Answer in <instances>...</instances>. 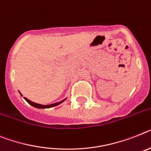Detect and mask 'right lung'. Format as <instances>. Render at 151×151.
Returning a JSON list of instances; mask_svg holds the SVG:
<instances>
[{"mask_svg": "<svg viewBox=\"0 0 151 151\" xmlns=\"http://www.w3.org/2000/svg\"><path fill=\"white\" fill-rule=\"evenodd\" d=\"M20 93V94L22 96V94H21V92H19ZM24 98L25 101L27 102V103L29 104L30 105H31V106H33V107H36V108H38V109H45V108H50V107H55V106H58V105L60 104L61 103H63L64 101H65L66 99H67V97L66 98H64V100H62V101H59V102H56V103H54V104H47V105H43V104H37V103H35V102H33V101H30V100H28L27 97H24Z\"/></svg>", "mask_w": 151, "mask_h": 151, "instance_id": "obj_1", "label": "right lung"}]
</instances>
